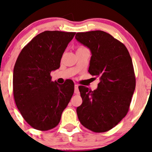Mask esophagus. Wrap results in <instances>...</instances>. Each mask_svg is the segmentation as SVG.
I'll return each mask as SVG.
<instances>
[{"label": "esophagus", "mask_w": 152, "mask_h": 152, "mask_svg": "<svg viewBox=\"0 0 152 152\" xmlns=\"http://www.w3.org/2000/svg\"><path fill=\"white\" fill-rule=\"evenodd\" d=\"M74 93H75V94H79L78 85H77V84H76V85H74Z\"/></svg>", "instance_id": "1"}]
</instances>
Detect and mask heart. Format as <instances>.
Returning a JSON list of instances; mask_svg holds the SVG:
<instances>
[{
	"instance_id": "obj_1",
	"label": "heart",
	"mask_w": 152,
	"mask_h": 152,
	"mask_svg": "<svg viewBox=\"0 0 152 152\" xmlns=\"http://www.w3.org/2000/svg\"><path fill=\"white\" fill-rule=\"evenodd\" d=\"M81 48H84V47H83V46H80V47H78V49H81Z\"/></svg>"
}]
</instances>
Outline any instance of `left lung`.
Returning a JSON list of instances; mask_svg holds the SVG:
<instances>
[{
	"label": "left lung",
	"mask_w": 152,
	"mask_h": 152,
	"mask_svg": "<svg viewBox=\"0 0 152 152\" xmlns=\"http://www.w3.org/2000/svg\"><path fill=\"white\" fill-rule=\"evenodd\" d=\"M75 38L90 49L89 72L99 79L94 91L78 87L83 103L77 115L86 128L104 132L128 112L136 87L132 58L125 45L104 31L77 33Z\"/></svg>",
	"instance_id": "8db88e82"
}]
</instances>
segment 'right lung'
Masks as SVG:
<instances>
[{"instance_id": "right-lung-1", "label": "right lung", "mask_w": 152, "mask_h": 152, "mask_svg": "<svg viewBox=\"0 0 152 152\" xmlns=\"http://www.w3.org/2000/svg\"><path fill=\"white\" fill-rule=\"evenodd\" d=\"M75 34L58 31L38 34L22 48L15 62V104L24 120L36 130L55 128L73 96V81L59 85L52 81L50 73L59 68L63 54Z\"/></svg>"}]
</instances>
